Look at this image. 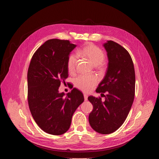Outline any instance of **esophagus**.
<instances>
[{
	"mask_svg": "<svg viewBox=\"0 0 159 159\" xmlns=\"http://www.w3.org/2000/svg\"><path fill=\"white\" fill-rule=\"evenodd\" d=\"M84 100H85V101H87L88 96H87V94H84Z\"/></svg>",
	"mask_w": 159,
	"mask_h": 159,
	"instance_id": "34e87169",
	"label": "esophagus"
}]
</instances>
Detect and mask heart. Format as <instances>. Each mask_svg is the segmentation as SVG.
<instances>
[{"label": "heart", "instance_id": "obj_1", "mask_svg": "<svg viewBox=\"0 0 159 159\" xmlns=\"http://www.w3.org/2000/svg\"><path fill=\"white\" fill-rule=\"evenodd\" d=\"M80 53L95 66L102 64L105 59V55L103 51L92 43L85 44V46L80 50ZM77 61L78 57L75 53H70L68 57L66 66L69 72L72 73L75 70ZM97 82L98 80L94 75H80L74 80L75 87L84 92L90 91Z\"/></svg>", "mask_w": 159, "mask_h": 159}]
</instances>
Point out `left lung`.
I'll return each instance as SVG.
<instances>
[{"instance_id":"left-lung-1","label":"left lung","mask_w":159,"mask_h":159,"mask_svg":"<svg viewBox=\"0 0 159 159\" xmlns=\"http://www.w3.org/2000/svg\"><path fill=\"white\" fill-rule=\"evenodd\" d=\"M103 46L107 52L108 66L96 91L107 94L104 102L100 97L88 98L93 105L89 121L96 132L109 134L117 130L128 116L134 97L135 73L131 57L125 48L111 40Z\"/></svg>"}]
</instances>
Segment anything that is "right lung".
Segmentation results:
<instances>
[{
  "label": "right lung",
  "mask_w": 159,
  "mask_h": 159,
  "mask_svg": "<svg viewBox=\"0 0 159 159\" xmlns=\"http://www.w3.org/2000/svg\"><path fill=\"white\" fill-rule=\"evenodd\" d=\"M76 47L69 40L47 41L32 57L28 71V101L33 119L47 133L60 135L69 129L83 94L74 88L64 96L61 82L68 77L66 61Z\"/></svg>",
  "instance_id": "right-lung-1"
}]
</instances>
